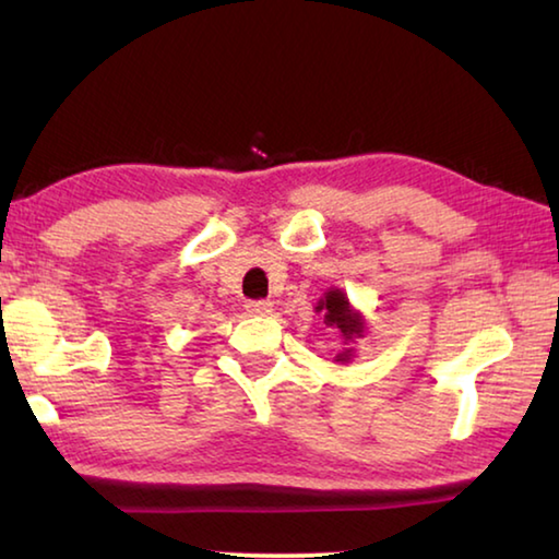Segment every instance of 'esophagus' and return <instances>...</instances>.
<instances>
[{"label":"esophagus","instance_id":"obj_1","mask_svg":"<svg viewBox=\"0 0 559 559\" xmlns=\"http://www.w3.org/2000/svg\"><path fill=\"white\" fill-rule=\"evenodd\" d=\"M246 310H249L251 316H269L273 306L271 300H246Z\"/></svg>","mask_w":559,"mask_h":559}]
</instances>
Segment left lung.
<instances>
[{
    "label": "left lung",
    "mask_w": 559,
    "mask_h": 559,
    "mask_svg": "<svg viewBox=\"0 0 559 559\" xmlns=\"http://www.w3.org/2000/svg\"><path fill=\"white\" fill-rule=\"evenodd\" d=\"M316 310H318V313L325 316V325H335L340 333H343L345 340H353V337L362 335V328H365L362 320H359V316L349 310V302L340 290H330L328 296L318 302ZM347 355H349V349H347V353L340 355L337 359H343V362H345V359H349Z\"/></svg>",
    "instance_id": "1"
}]
</instances>
